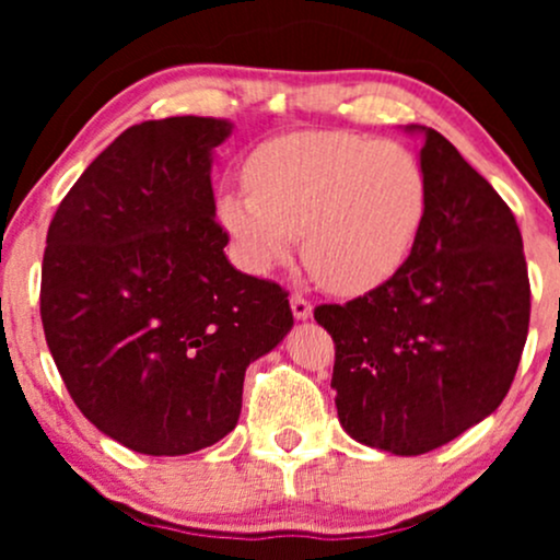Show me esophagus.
Returning a JSON list of instances; mask_svg holds the SVG:
<instances>
[{"label": "esophagus", "mask_w": 560, "mask_h": 560, "mask_svg": "<svg viewBox=\"0 0 560 560\" xmlns=\"http://www.w3.org/2000/svg\"><path fill=\"white\" fill-rule=\"evenodd\" d=\"M289 305H292V313H294V318H298V320L311 318L313 305H311V300H305L302 294H294V298L289 300Z\"/></svg>", "instance_id": "obj_1"}]
</instances>
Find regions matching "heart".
<instances>
[{
    "label": "heart",
    "instance_id": "heart-1",
    "mask_svg": "<svg viewBox=\"0 0 560 560\" xmlns=\"http://www.w3.org/2000/svg\"><path fill=\"white\" fill-rule=\"evenodd\" d=\"M247 189L218 197V221L253 271L302 260L320 287L363 294L387 284L413 255L429 215L421 160L350 131H298L262 141L244 168Z\"/></svg>",
    "mask_w": 560,
    "mask_h": 560
}]
</instances>
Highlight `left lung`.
Masks as SVG:
<instances>
[{
	"label": "left lung",
	"instance_id": "1",
	"mask_svg": "<svg viewBox=\"0 0 560 560\" xmlns=\"http://www.w3.org/2000/svg\"><path fill=\"white\" fill-rule=\"evenodd\" d=\"M429 215L387 284L318 305L331 334L339 423L361 445L421 455L494 413L529 331V276L511 208L427 126Z\"/></svg>",
	"mask_w": 560,
	"mask_h": 560
}]
</instances>
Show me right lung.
<instances>
[{
	"instance_id": "add662e5",
	"label": "right lung",
	"mask_w": 560,
	"mask_h": 560,
	"mask_svg": "<svg viewBox=\"0 0 560 560\" xmlns=\"http://www.w3.org/2000/svg\"><path fill=\"white\" fill-rule=\"evenodd\" d=\"M229 120H144L81 173L47 231L42 324L62 382L102 434L144 455L215 445L244 371L292 329L287 292L231 266L213 150Z\"/></svg>"
}]
</instances>
